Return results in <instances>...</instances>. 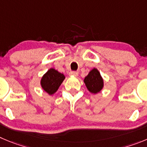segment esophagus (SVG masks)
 I'll return each mask as SVG.
<instances>
[{
  "instance_id": "1",
  "label": "esophagus",
  "mask_w": 147,
  "mask_h": 147,
  "mask_svg": "<svg viewBox=\"0 0 147 147\" xmlns=\"http://www.w3.org/2000/svg\"><path fill=\"white\" fill-rule=\"evenodd\" d=\"M69 75H71V76H75L77 77L78 75V72H75V71H72V72H69Z\"/></svg>"
}]
</instances>
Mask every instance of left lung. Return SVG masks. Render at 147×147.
I'll list each match as a JSON object with an SVG mask.
<instances>
[{
  "label": "left lung",
  "mask_w": 147,
  "mask_h": 147,
  "mask_svg": "<svg viewBox=\"0 0 147 147\" xmlns=\"http://www.w3.org/2000/svg\"><path fill=\"white\" fill-rule=\"evenodd\" d=\"M84 83L88 90L92 94L100 92L104 87V80L96 68H94L85 78Z\"/></svg>",
  "instance_id": "left-lung-1"
}]
</instances>
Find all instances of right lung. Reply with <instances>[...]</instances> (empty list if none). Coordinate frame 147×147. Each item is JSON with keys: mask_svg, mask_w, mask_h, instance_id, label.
<instances>
[{"mask_svg": "<svg viewBox=\"0 0 147 147\" xmlns=\"http://www.w3.org/2000/svg\"><path fill=\"white\" fill-rule=\"evenodd\" d=\"M65 76L63 74L51 68L41 78V87L49 95H52L57 92Z\"/></svg>", "mask_w": 147, "mask_h": 147, "instance_id": "add662e5", "label": "right lung"}]
</instances>
